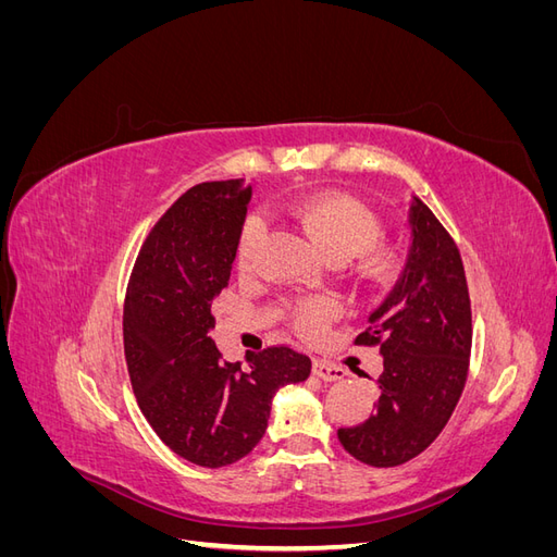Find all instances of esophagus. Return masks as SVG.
Instances as JSON below:
<instances>
[{"mask_svg":"<svg viewBox=\"0 0 557 557\" xmlns=\"http://www.w3.org/2000/svg\"><path fill=\"white\" fill-rule=\"evenodd\" d=\"M313 376L323 379V381H342L346 376V372L342 367H336L332 362H325V360H313V367H311Z\"/></svg>","mask_w":557,"mask_h":557,"instance_id":"34e87169","label":"esophagus"}]
</instances>
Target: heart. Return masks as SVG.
<instances>
[{"instance_id": "b5f03b06", "label": "heart", "mask_w": 557, "mask_h": 557, "mask_svg": "<svg viewBox=\"0 0 557 557\" xmlns=\"http://www.w3.org/2000/svg\"><path fill=\"white\" fill-rule=\"evenodd\" d=\"M281 211L325 252L327 260L336 264L358 256L364 264V272L376 276L391 262L387 250L379 244L383 234L381 215L358 197L346 193H315L288 201ZM262 232V218L248 215L237 239L239 267H246L256 256ZM334 313L336 305L330 299L307 301V305L295 309V325L299 332L315 334L330 323Z\"/></svg>"}]
</instances>
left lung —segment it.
<instances>
[{
    "instance_id": "8db88e82",
    "label": "left lung",
    "mask_w": 557,
    "mask_h": 557,
    "mask_svg": "<svg viewBox=\"0 0 557 557\" xmlns=\"http://www.w3.org/2000/svg\"><path fill=\"white\" fill-rule=\"evenodd\" d=\"M409 225L407 264L356 339L383 356L376 413L336 432L369 467H397L423 453L448 423L469 369L471 309L460 250L418 197Z\"/></svg>"
}]
</instances>
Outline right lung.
<instances>
[{
    "instance_id": "obj_1",
    "label": "right lung",
    "mask_w": 557,
    "mask_h": 557,
    "mask_svg": "<svg viewBox=\"0 0 557 557\" xmlns=\"http://www.w3.org/2000/svg\"><path fill=\"white\" fill-rule=\"evenodd\" d=\"M250 195L234 178L178 197L146 237L125 295V360L139 409L176 455L209 469L246 458L274 395L311 372V360L288 346L225 362L209 336Z\"/></svg>"
}]
</instances>
